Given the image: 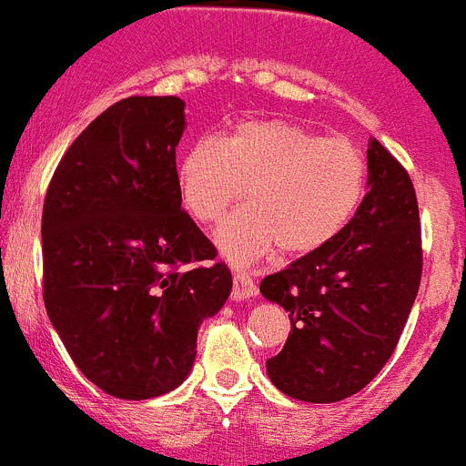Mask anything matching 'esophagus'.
<instances>
[{"label": "esophagus", "mask_w": 466, "mask_h": 466, "mask_svg": "<svg viewBox=\"0 0 466 466\" xmlns=\"http://www.w3.org/2000/svg\"><path fill=\"white\" fill-rule=\"evenodd\" d=\"M234 290H232V297L237 299V301H246V299H252L257 297V283L252 281V279L248 277L246 272L237 270L234 272Z\"/></svg>", "instance_id": "esophagus-1"}]
</instances>
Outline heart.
<instances>
[{"instance_id": "b5f03b06", "label": "heart", "mask_w": 466, "mask_h": 466, "mask_svg": "<svg viewBox=\"0 0 466 466\" xmlns=\"http://www.w3.org/2000/svg\"><path fill=\"white\" fill-rule=\"evenodd\" d=\"M176 189L185 212L205 225L246 194L249 208L225 218L217 232L229 261H254L270 249L297 258L335 241L355 217L366 192V160L346 138L254 117L218 140L187 147L176 163Z\"/></svg>"}]
</instances>
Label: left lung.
Returning <instances> with one entry per match:
<instances>
[{"mask_svg":"<svg viewBox=\"0 0 466 466\" xmlns=\"http://www.w3.org/2000/svg\"><path fill=\"white\" fill-rule=\"evenodd\" d=\"M369 194L344 232L261 281V295L290 317V335L266 361L288 398L330 404L355 395L398 346L422 279L413 183L373 138Z\"/></svg>","mask_w":466,"mask_h":466,"instance_id":"left-lung-1","label":"left lung"}]
</instances>
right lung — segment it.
Segmentation results:
<instances>
[{"instance_id":"1","label":"right lung","mask_w":466,"mask_h":466,"mask_svg":"<svg viewBox=\"0 0 466 466\" xmlns=\"http://www.w3.org/2000/svg\"><path fill=\"white\" fill-rule=\"evenodd\" d=\"M185 102L134 96L82 131L44 198V306L77 369L120 400L185 381L203 319L232 274L180 209L176 147Z\"/></svg>"}]
</instances>
